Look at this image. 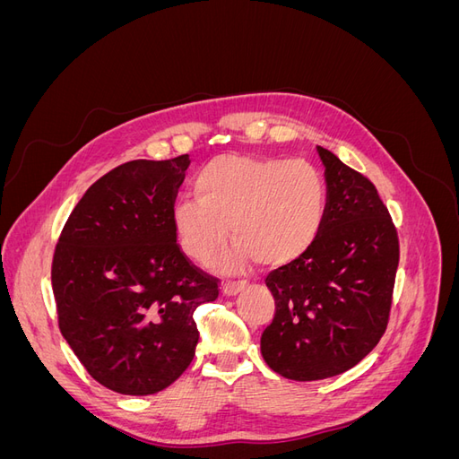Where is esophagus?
<instances>
[{
  "label": "esophagus",
  "instance_id": "obj_1",
  "mask_svg": "<svg viewBox=\"0 0 459 459\" xmlns=\"http://www.w3.org/2000/svg\"><path fill=\"white\" fill-rule=\"evenodd\" d=\"M245 285H247L245 281H228L221 290H224L226 297H235L238 293H241V290L245 289Z\"/></svg>",
  "mask_w": 459,
  "mask_h": 459
}]
</instances>
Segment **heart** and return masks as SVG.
Segmentation results:
<instances>
[{
	"instance_id": "b5f03b06",
	"label": "heart",
	"mask_w": 459,
	"mask_h": 459,
	"mask_svg": "<svg viewBox=\"0 0 459 459\" xmlns=\"http://www.w3.org/2000/svg\"><path fill=\"white\" fill-rule=\"evenodd\" d=\"M197 201L174 204L172 226L184 253L211 264L230 241L239 248L228 264L251 256L260 266H285L317 239L327 211V186L304 159L221 155L199 170Z\"/></svg>"
}]
</instances>
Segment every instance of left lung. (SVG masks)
<instances>
[{
  "mask_svg": "<svg viewBox=\"0 0 459 459\" xmlns=\"http://www.w3.org/2000/svg\"><path fill=\"white\" fill-rule=\"evenodd\" d=\"M327 211L307 253L268 273L275 300L260 351L275 373L317 381L349 371L377 346L388 324L398 233L366 176L317 147Z\"/></svg>",
  "mask_w": 459,
  "mask_h": 459,
  "instance_id": "obj_1",
  "label": "left lung"
}]
</instances>
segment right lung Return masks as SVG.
<instances>
[{"label": "right lung", "mask_w": 459, "mask_h": 459, "mask_svg": "<svg viewBox=\"0 0 459 459\" xmlns=\"http://www.w3.org/2000/svg\"><path fill=\"white\" fill-rule=\"evenodd\" d=\"M189 155L130 160L84 193L55 247L51 285L65 341L110 391L155 394L199 342L193 314L218 280L178 245L172 211Z\"/></svg>", "instance_id": "add662e5"}]
</instances>
